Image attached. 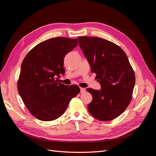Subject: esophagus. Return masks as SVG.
I'll return each mask as SVG.
<instances>
[{"label":"esophagus","instance_id":"34e87169","mask_svg":"<svg viewBox=\"0 0 156 156\" xmlns=\"http://www.w3.org/2000/svg\"><path fill=\"white\" fill-rule=\"evenodd\" d=\"M80 90H81V93H84L86 92L85 88H80Z\"/></svg>","mask_w":156,"mask_h":156}]
</instances>
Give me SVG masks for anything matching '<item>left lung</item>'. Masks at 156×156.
<instances>
[{
  "label": "left lung",
  "mask_w": 156,
  "mask_h": 156,
  "mask_svg": "<svg viewBox=\"0 0 156 156\" xmlns=\"http://www.w3.org/2000/svg\"><path fill=\"white\" fill-rule=\"evenodd\" d=\"M78 40L101 88L100 90L87 89L92 96L88 111L99 120H112L126 109L131 100L135 83L134 71L119 45L98 37L79 36Z\"/></svg>",
  "instance_id": "8db88e82"
}]
</instances>
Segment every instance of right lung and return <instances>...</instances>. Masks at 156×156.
Here are the masks:
<instances>
[{"instance_id":"right-lung-1","label":"right lung","mask_w":156,"mask_h":156,"mask_svg":"<svg viewBox=\"0 0 156 156\" xmlns=\"http://www.w3.org/2000/svg\"><path fill=\"white\" fill-rule=\"evenodd\" d=\"M78 44L77 39L57 37L41 42L31 49L21 64L19 94L31 114L42 121L62 116L70 100L80 92L77 85L57 83L64 74L65 56Z\"/></svg>"}]
</instances>
